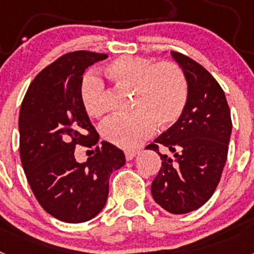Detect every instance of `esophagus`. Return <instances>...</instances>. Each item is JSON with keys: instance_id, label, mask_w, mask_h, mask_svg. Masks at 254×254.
Instances as JSON below:
<instances>
[{"instance_id": "esophagus-1", "label": "esophagus", "mask_w": 254, "mask_h": 254, "mask_svg": "<svg viewBox=\"0 0 254 254\" xmlns=\"http://www.w3.org/2000/svg\"><path fill=\"white\" fill-rule=\"evenodd\" d=\"M138 151H136V150H129V151H125V156L127 160H132V159L137 155Z\"/></svg>"}]
</instances>
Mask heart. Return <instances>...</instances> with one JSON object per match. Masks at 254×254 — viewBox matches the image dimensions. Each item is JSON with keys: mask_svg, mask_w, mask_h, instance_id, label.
I'll list each match as a JSON object with an SVG mask.
<instances>
[{"mask_svg": "<svg viewBox=\"0 0 254 254\" xmlns=\"http://www.w3.org/2000/svg\"><path fill=\"white\" fill-rule=\"evenodd\" d=\"M116 86L132 89L131 114L114 116L102 126V136L112 145L131 150L150 137L155 129H167L185 113L190 87L179 64L136 56L116 58L104 69ZM80 100L90 117L105 112L104 84L94 73H86L80 82Z\"/></svg>", "mask_w": 254, "mask_h": 254, "instance_id": "heart-1", "label": "heart"}]
</instances>
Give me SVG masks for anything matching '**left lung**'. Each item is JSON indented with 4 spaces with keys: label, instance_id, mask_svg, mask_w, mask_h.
<instances>
[{
    "label": "left lung",
    "instance_id": "1",
    "mask_svg": "<svg viewBox=\"0 0 254 254\" xmlns=\"http://www.w3.org/2000/svg\"><path fill=\"white\" fill-rule=\"evenodd\" d=\"M172 56L187 76V107L178 122L146 149L163 160L151 185L155 202L179 215L197 210L214 194L228 158L232 117L214 76L188 56L179 52ZM160 146L172 155L161 154Z\"/></svg>",
    "mask_w": 254,
    "mask_h": 254
}]
</instances>
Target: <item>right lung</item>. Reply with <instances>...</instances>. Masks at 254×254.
Segmentation results:
<instances>
[{
    "label": "right lung",
    "instance_id": "1",
    "mask_svg": "<svg viewBox=\"0 0 254 254\" xmlns=\"http://www.w3.org/2000/svg\"><path fill=\"white\" fill-rule=\"evenodd\" d=\"M105 58L89 51L66 53L35 76L20 108V159L26 179L39 205L64 223H85L99 214L109 177L126 163L114 145H96L99 134L78 93L85 69ZM78 144L94 147L82 164L74 159Z\"/></svg>",
    "mask_w": 254,
    "mask_h": 254
}]
</instances>
